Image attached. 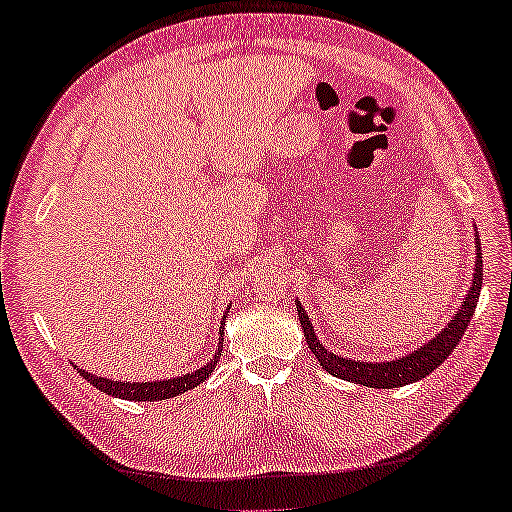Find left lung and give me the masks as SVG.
<instances>
[{
  "label": "left lung",
  "mask_w": 512,
  "mask_h": 512,
  "mask_svg": "<svg viewBox=\"0 0 512 512\" xmlns=\"http://www.w3.org/2000/svg\"><path fill=\"white\" fill-rule=\"evenodd\" d=\"M481 255H483L481 248L476 246L474 280H472V287H469V294L465 296V300H462L460 312L453 316V321L440 332V335L431 339L426 346H421L419 351L410 353L408 358H399L392 362H355L351 358H342V355L330 353L328 348L316 339L312 323L298 303L296 307H298L300 326H303L305 339L307 344H310L312 353L316 355V360H319L321 367L328 373H332V376L351 380V383L367 385V387H378V389H392V387L415 383V380H421L424 376H428V373H433L446 358H449V353H453V348H456L462 335H465L469 321H472V314L478 303V294H481V285H483Z\"/></svg>",
  "instance_id": "1"
}]
</instances>
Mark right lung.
Returning <instances> with one entry per match:
<instances>
[{"instance_id":"add662e5","label":"right lung","mask_w":512,"mask_h":512,"mask_svg":"<svg viewBox=\"0 0 512 512\" xmlns=\"http://www.w3.org/2000/svg\"><path fill=\"white\" fill-rule=\"evenodd\" d=\"M221 328H225V319L221 323ZM221 351H223V330H221V339H218V351L214 358L205 364V367H200L193 373H186V376H180V378L152 380V383H118V380L93 376V373H88L84 369H77V371L88 380V383H93L97 389H100V392L118 396V399L164 401V399H170V396H180L184 392H189V389L198 387L202 380H207L209 376H212L216 362H218V358H221Z\"/></svg>"}]
</instances>
